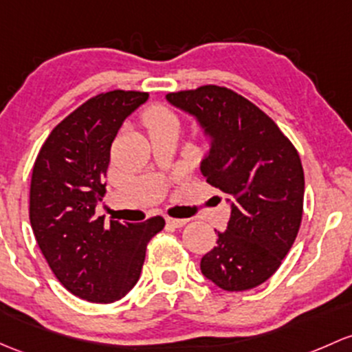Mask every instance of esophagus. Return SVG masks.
<instances>
[{"label": "esophagus", "instance_id": "obj_1", "mask_svg": "<svg viewBox=\"0 0 352 352\" xmlns=\"http://www.w3.org/2000/svg\"><path fill=\"white\" fill-rule=\"evenodd\" d=\"M188 223V219H175V217H166V224H170L172 228H184Z\"/></svg>", "mask_w": 352, "mask_h": 352}]
</instances>
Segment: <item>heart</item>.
<instances>
[{"mask_svg":"<svg viewBox=\"0 0 352 352\" xmlns=\"http://www.w3.org/2000/svg\"><path fill=\"white\" fill-rule=\"evenodd\" d=\"M143 121H145L148 129L168 126V124H179L175 114L162 104H155L148 108L145 114H143Z\"/></svg>","mask_w":352,"mask_h":352,"instance_id":"obj_1","label":"heart"}]
</instances>
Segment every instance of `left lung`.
<instances>
[{
    "label": "left lung",
    "mask_w": 352,
    "mask_h": 352,
    "mask_svg": "<svg viewBox=\"0 0 352 352\" xmlns=\"http://www.w3.org/2000/svg\"><path fill=\"white\" fill-rule=\"evenodd\" d=\"M212 138L201 172L231 199L228 229L201 260L206 278L228 292L265 283L300 229L303 168L294 143L258 106L228 87L166 94Z\"/></svg>",
    "instance_id": "1"
}]
</instances>
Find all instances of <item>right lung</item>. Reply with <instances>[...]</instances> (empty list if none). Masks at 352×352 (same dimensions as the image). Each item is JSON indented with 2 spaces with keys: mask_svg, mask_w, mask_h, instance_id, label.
I'll return each instance as SVG.
<instances>
[{
  "mask_svg": "<svg viewBox=\"0 0 352 352\" xmlns=\"http://www.w3.org/2000/svg\"><path fill=\"white\" fill-rule=\"evenodd\" d=\"M146 99L148 92L121 89L87 99L52 129L33 165V234L58 282L87 302L124 297L138 282L146 244L165 226L162 216L109 226L96 216L106 194L113 140Z\"/></svg>",
  "mask_w": 352,
  "mask_h": 352,
  "instance_id": "1",
  "label": "right lung"
}]
</instances>
